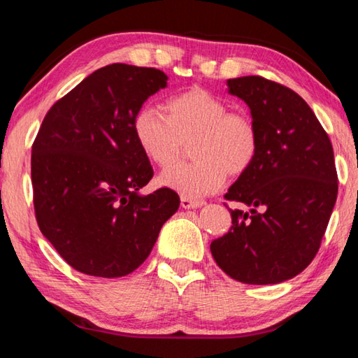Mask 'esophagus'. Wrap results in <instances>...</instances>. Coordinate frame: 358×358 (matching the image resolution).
<instances>
[{"instance_id":"obj_1","label":"esophagus","mask_w":358,"mask_h":358,"mask_svg":"<svg viewBox=\"0 0 358 358\" xmlns=\"http://www.w3.org/2000/svg\"><path fill=\"white\" fill-rule=\"evenodd\" d=\"M180 206H182L184 209H195V208H199V206H203V201L182 195L180 196Z\"/></svg>"}]
</instances>
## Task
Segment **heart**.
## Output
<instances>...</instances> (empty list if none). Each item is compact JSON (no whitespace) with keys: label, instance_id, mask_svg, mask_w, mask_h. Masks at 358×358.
I'll use <instances>...</instances> for the list:
<instances>
[{"label":"heart","instance_id":"obj_1","mask_svg":"<svg viewBox=\"0 0 358 358\" xmlns=\"http://www.w3.org/2000/svg\"><path fill=\"white\" fill-rule=\"evenodd\" d=\"M229 108L227 100L195 87L169 97L166 115L152 106L136 111L135 140L155 165H173L190 143L193 160L163 171L160 184L198 198L220 189L227 174L248 171L259 152V129L247 111Z\"/></svg>","mask_w":358,"mask_h":358}]
</instances>
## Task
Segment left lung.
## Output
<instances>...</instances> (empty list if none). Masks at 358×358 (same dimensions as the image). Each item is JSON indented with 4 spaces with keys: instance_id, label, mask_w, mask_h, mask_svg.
<instances>
[{
    "instance_id": "8db88e82",
    "label": "left lung",
    "mask_w": 358,
    "mask_h": 358,
    "mask_svg": "<svg viewBox=\"0 0 358 358\" xmlns=\"http://www.w3.org/2000/svg\"><path fill=\"white\" fill-rule=\"evenodd\" d=\"M229 92L252 110L259 152L224 199L233 227L212 241L217 266L241 283L277 285L310 266L321 247L338 195L330 138L308 103L259 75L228 80Z\"/></svg>"
}]
</instances>
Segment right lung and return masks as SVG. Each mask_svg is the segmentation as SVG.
I'll return each instance as SVG.
<instances>
[{"instance_id":"obj_1","label":"right lung","mask_w":358,"mask_h":358,"mask_svg":"<svg viewBox=\"0 0 358 358\" xmlns=\"http://www.w3.org/2000/svg\"><path fill=\"white\" fill-rule=\"evenodd\" d=\"M166 80L159 69L116 62L92 72L43 117L31 154L36 220L75 271L131 273L179 208L168 187L138 195L154 169L135 140L134 117Z\"/></svg>"}]
</instances>
